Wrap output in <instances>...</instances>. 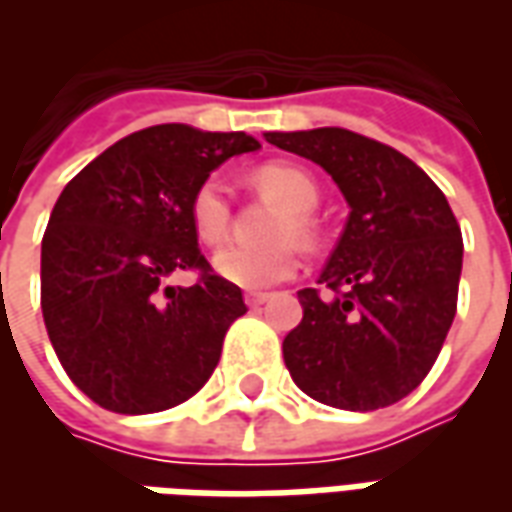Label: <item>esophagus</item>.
<instances>
[{"label": "esophagus", "instance_id": "1", "mask_svg": "<svg viewBox=\"0 0 512 512\" xmlns=\"http://www.w3.org/2000/svg\"><path fill=\"white\" fill-rule=\"evenodd\" d=\"M244 299H246V304L255 310V307H260V304H266V301L271 299V293H246Z\"/></svg>", "mask_w": 512, "mask_h": 512}]
</instances>
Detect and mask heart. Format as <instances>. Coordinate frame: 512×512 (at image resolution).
Instances as JSON below:
<instances>
[{
    "mask_svg": "<svg viewBox=\"0 0 512 512\" xmlns=\"http://www.w3.org/2000/svg\"><path fill=\"white\" fill-rule=\"evenodd\" d=\"M252 183L288 208V213L279 216L277 227L271 233V238L279 244L263 246V249L230 246V249H224L213 257V268L224 282H230L235 288L266 290L296 274L299 249L293 241L310 244L318 233L312 211L318 205L321 191H318V183L307 169L288 164V161L260 164L257 169H252ZM230 213L233 211H230L227 191L216 178L202 180L191 194V227L205 246L222 244L224 235L230 230Z\"/></svg>",
    "mask_w": 512,
    "mask_h": 512,
    "instance_id": "b5f03b06",
    "label": "heart"
}]
</instances>
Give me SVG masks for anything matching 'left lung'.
Instances as JSON below:
<instances>
[{
  "label": "left lung",
  "instance_id": "obj_1",
  "mask_svg": "<svg viewBox=\"0 0 512 512\" xmlns=\"http://www.w3.org/2000/svg\"><path fill=\"white\" fill-rule=\"evenodd\" d=\"M321 164L351 205L318 288L282 354L301 392L376 411L417 389L458 310L463 238L441 189L395 147L348 128L266 134Z\"/></svg>",
  "mask_w": 512,
  "mask_h": 512
}]
</instances>
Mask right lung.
<instances>
[{"mask_svg": "<svg viewBox=\"0 0 512 512\" xmlns=\"http://www.w3.org/2000/svg\"><path fill=\"white\" fill-rule=\"evenodd\" d=\"M260 142L180 123L128 134L62 189L40 246V310L73 384L115 414L197 395L246 312L197 246L189 202L213 169ZM178 270L201 274L175 289Z\"/></svg>", "mask_w": 512, "mask_h": 512, "instance_id": "right-lung-1", "label": "right lung"}]
</instances>
